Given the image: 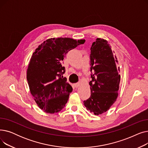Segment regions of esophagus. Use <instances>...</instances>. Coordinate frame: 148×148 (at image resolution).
Segmentation results:
<instances>
[{
	"label": "esophagus",
	"mask_w": 148,
	"mask_h": 148,
	"mask_svg": "<svg viewBox=\"0 0 148 148\" xmlns=\"http://www.w3.org/2000/svg\"><path fill=\"white\" fill-rule=\"evenodd\" d=\"M80 83H74V87L75 88H78V87H79L80 86Z\"/></svg>",
	"instance_id": "esophagus-1"
}]
</instances>
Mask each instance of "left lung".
I'll use <instances>...</instances> for the list:
<instances>
[{
    "label": "left lung",
    "instance_id": "1",
    "mask_svg": "<svg viewBox=\"0 0 148 148\" xmlns=\"http://www.w3.org/2000/svg\"><path fill=\"white\" fill-rule=\"evenodd\" d=\"M117 63L109 44L97 38L90 48V96L83 101L87 109L95 115L107 112L118 97L121 75Z\"/></svg>",
    "mask_w": 148,
    "mask_h": 148
}]
</instances>
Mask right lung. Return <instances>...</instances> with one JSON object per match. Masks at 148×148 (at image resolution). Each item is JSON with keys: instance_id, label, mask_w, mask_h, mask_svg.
<instances>
[{"instance_id": "1", "label": "right lung", "mask_w": 148, "mask_h": 148, "mask_svg": "<svg viewBox=\"0 0 148 148\" xmlns=\"http://www.w3.org/2000/svg\"><path fill=\"white\" fill-rule=\"evenodd\" d=\"M84 40L69 38H51L35 50L27 71L31 94L40 108L48 113L60 112L67 103L73 88L64 77L62 61L65 54Z\"/></svg>"}]
</instances>
